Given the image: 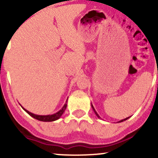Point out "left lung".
Wrapping results in <instances>:
<instances>
[{"label": "left lung", "mask_w": 158, "mask_h": 158, "mask_svg": "<svg viewBox=\"0 0 158 158\" xmlns=\"http://www.w3.org/2000/svg\"><path fill=\"white\" fill-rule=\"evenodd\" d=\"M91 106H92V108H93V109L94 112H95V114H96V116H97V117H99V118H100L99 115H98V113L96 112V111H95V109H94L93 106V105H91ZM128 118H129V117H127V118H125V119H122V120H120V121H119V123H121V122H123V121L126 120V119H128Z\"/></svg>", "instance_id": "obj_1"}]
</instances>
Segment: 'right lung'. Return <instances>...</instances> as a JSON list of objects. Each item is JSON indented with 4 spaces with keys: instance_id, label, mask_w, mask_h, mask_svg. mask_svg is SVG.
I'll return each mask as SVG.
<instances>
[{
    "instance_id": "right-lung-1",
    "label": "right lung",
    "mask_w": 158,
    "mask_h": 158,
    "mask_svg": "<svg viewBox=\"0 0 158 158\" xmlns=\"http://www.w3.org/2000/svg\"><path fill=\"white\" fill-rule=\"evenodd\" d=\"M67 101L68 100L66 101V102L63 106V108L60 110L59 111H57V113L54 114H51V115H37V114H34L30 112L27 110H26L25 109H24V108L22 106V108L25 110L26 112L29 115H31L32 117H33V118L38 119V120L39 121H43V122H52V121H55L57 120V119H58L60 117H61L62 114H63V112H64L65 109H66V106H67Z\"/></svg>"
}]
</instances>
